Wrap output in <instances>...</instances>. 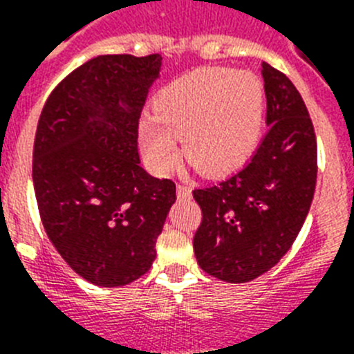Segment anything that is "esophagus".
<instances>
[{
    "mask_svg": "<svg viewBox=\"0 0 354 354\" xmlns=\"http://www.w3.org/2000/svg\"><path fill=\"white\" fill-rule=\"evenodd\" d=\"M177 196L179 198H189L192 196V189L187 186H177Z\"/></svg>",
    "mask_w": 354,
    "mask_h": 354,
    "instance_id": "1",
    "label": "esophagus"
}]
</instances>
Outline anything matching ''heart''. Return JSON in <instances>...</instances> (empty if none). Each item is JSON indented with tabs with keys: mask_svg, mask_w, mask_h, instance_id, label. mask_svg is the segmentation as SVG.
<instances>
[{
	"mask_svg": "<svg viewBox=\"0 0 354 354\" xmlns=\"http://www.w3.org/2000/svg\"><path fill=\"white\" fill-rule=\"evenodd\" d=\"M138 140L145 161L168 174L184 154L207 177L236 171L252 158L264 127V88L250 72L196 68L165 84Z\"/></svg>",
	"mask_w": 354,
	"mask_h": 354,
	"instance_id": "obj_1",
	"label": "heart"
}]
</instances>
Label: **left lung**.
<instances>
[{"mask_svg": "<svg viewBox=\"0 0 354 354\" xmlns=\"http://www.w3.org/2000/svg\"><path fill=\"white\" fill-rule=\"evenodd\" d=\"M261 72L270 131L245 168L193 192L202 209L193 239L196 262L230 283L261 277L289 252L317 179V142L301 95L270 64H262Z\"/></svg>", "mask_w": 354, "mask_h": 354, "instance_id": "obj_1", "label": "left lung"}]
</instances>
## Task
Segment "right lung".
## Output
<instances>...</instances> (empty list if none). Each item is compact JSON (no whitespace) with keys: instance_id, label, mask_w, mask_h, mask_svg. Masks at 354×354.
<instances>
[{"instance_id":"1","label":"right lung","mask_w":354,"mask_h":354,"mask_svg":"<svg viewBox=\"0 0 354 354\" xmlns=\"http://www.w3.org/2000/svg\"><path fill=\"white\" fill-rule=\"evenodd\" d=\"M161 55H101L72 71L44 106L33 187L48 237L93 286L145 274L175 184L140 167L138 120Z\"/></svg>"}]
</instances>
